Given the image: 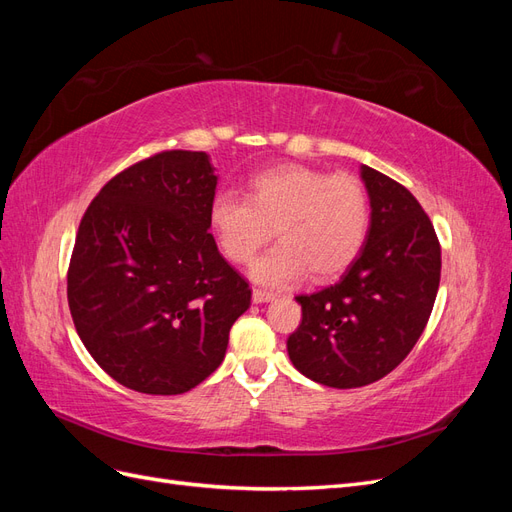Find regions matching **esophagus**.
<instances>
[{
    "label": "esophagus",
    "instance_id": "34e87169",
    "mask_svg": "<svg viewBox=\"0 0 512 512\" xmlns=\"http://www.w3.org/2000/svg\"><path fill=\"white\" fill-rule=\"evenodd\" d=\"M273 297H275V294L271 290H262V288L252 290V301L254 303H265V301H271Z\"/></svg>",
    "mask_w": 512,
    "mask_h": 512
}]
</instances>
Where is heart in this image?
<instances>
[{
	"label": "heart",
	"instance_id": "heart-1",
	"mask_svg": "<svg viewBox=\"0 0 512 512\" xmlns=\"http://www.w3.org/2000/svg\"><path fill=\"white\" fill-rule=\"evenodd\" d=\"M209 226L222 254L247 265L273 237L280 243L252 267L254 280L288 286L344 273L361 254L369 230V198L354 175H329L303 164H280L250 179L247 196L215 194Z\"/></svg>",
	"mask_w": 512,
	"mask_h": 512
}]
</instances>
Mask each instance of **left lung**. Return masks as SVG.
<instances>
[{"instance_id":"1","label":"left lung","mask_w":512,"mask_h":512,"mask_svg":"<svg viewBox=\"0 0 512 512\" xmlns=\"http://www.w3.org/2000/svg\"><path fill=\"white\" fill-rule=\"evenodd\" d=\"M371 200L365 247L337 284L299 294L288 337L292 365L333 389L384 378L425 331L440 286L442 252L429 215L395 179L363 166Z\"/></svg>"}]
</instances>
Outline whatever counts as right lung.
Segmentation results:
<instances>
[{
    "instance_id": "right-lung-1",
    "label": "right lung",
    "mask_w": 512,
    "mask_h": 512,
    "mask_svg": "<svg viewBox=\"0 0 512 512\" xmlns=\"http://www.w3.org/2000/svg\"><path fill=\"white\" fill-rule=\"evenodd\" d=\"M218 177L205 151L123 168L91 200L68 267V305L94 361L132 391L179 395L220 367L252 290L209 232Z\"/></svg>"
}]
</instances>
